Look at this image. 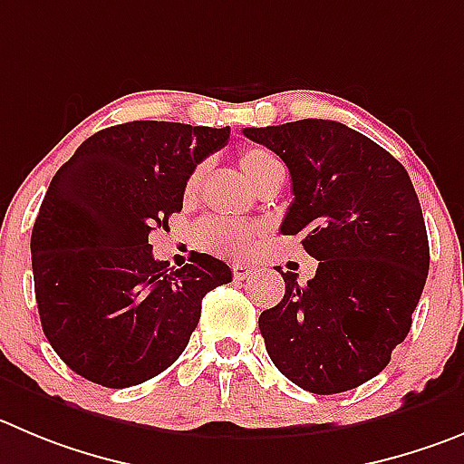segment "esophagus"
<instances>
[{
    "label": "esophagus",
    "mask_w": 464,
    "mask_h": 464,
    "mask_svg": "<svg viewBox=\"0 0 464 464\" xmlns=\"http://www.w3.org/2000/svg\"><path fill=\"white\" fill-rule=\"evenodd\" d=\"M231 270H233V276H236V279H246V276L256 270V266H252V263H233Z\"/></svg>",
    "instance_id": "34e87169"
}]
</instances>
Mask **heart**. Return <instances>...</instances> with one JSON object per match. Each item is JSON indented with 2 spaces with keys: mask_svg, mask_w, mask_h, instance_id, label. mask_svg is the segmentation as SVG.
<instances>
[{
  "mask_svg": "<svg viewBox=\"0 0 464 464\" xmlns=\"http://www.w3.org/2000/svg\"><path fill=\"white\" fill-rule=\"evenodd\" d=\"M276 162L275 155L270 150L261 149V146H242L237 150V167L242 169L246 179L258 185L267 171H270ZM203 179V167H197L189 179L185 180L183 197L194 198L198 192V185ZM258 228L254 224L246 222H231V219L222 218H208L198 224V240L206 249L219 254L227 258H246L252 256L254 246H256Z\"/></svg>",
  "mask_w": 464,
  "mask_h": 464,
  "instance_id": "1",
  "label": "heart"
}]
</instances>
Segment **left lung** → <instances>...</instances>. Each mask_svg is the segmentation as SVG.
Instances as JSON below:
<instances>
[{"label": "left lung", "mask_w": 464, "mask_h": 464, "mask_svg": "<svg viewBox=\"0 0 464 464\" xmlns=\"http://www.w3.org/2000/svg\"><path fill=\"white\" fill-rule=\"evenodd\" d=\"M291 171L284 236L318 261L314 279L281 272L285 295L258 327L272 363L311 393L369 382L405 341L430 266L421 203L392 153L336 121L245 128ZM281 270V267H276Z\"/></svg>", "instance_id": "left-lung-1"}]
</instances>
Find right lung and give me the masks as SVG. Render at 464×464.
Returning a JSON list of instances; mask_svg holds the SVG:
<instances>
[{"label":"right lung","mask_w":464,"mask_h":464,"mask_svg":"<svg viewBox=\"0 0 464 464\" xmlns=\"http://www.w3.org/2000/svg\"><path fill=\"white\" fill-rule=\"evenodd\" d=\"M228 134L130 121L95 132L54 173L32 231L34 291L47 341L77 375L110 389L160 375L188 348L206 293L231 281L208 254L169 270L149 242Z\"/></svg>","instance_id":"add662e5"}]
</instances>
